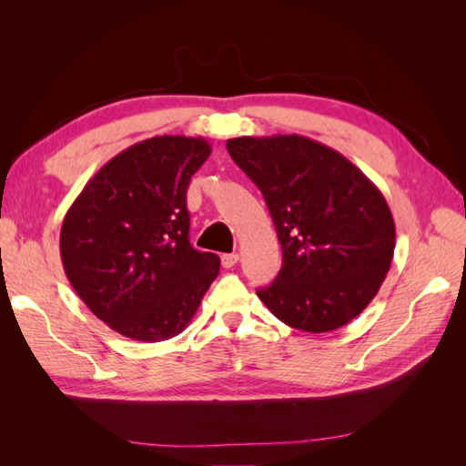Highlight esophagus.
<instances>
[{
    "instance_id": "obj_1",
    "label": "esophagus",
    "mask_w": 466,
    "mask_h": 466,
    "mask_svg": "<svg viewBox=\"0 0 466 466\" xmlns=\"http://www.w3.org/2000/svg\"><path fill=\"white\" fill-rule=\"evenodd\" d=\"M238 262L237 252H228V255H221V266L223 268H233Z\"/></svg>"
}]
</instances>
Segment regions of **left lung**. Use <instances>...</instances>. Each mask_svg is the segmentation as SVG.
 <instances>
[{"mask_svg":"<svg viewBox=\"0 0 466 466\" xmlns=\"http://www.w3.org/2000/svg\"><path fill=\"white\" fill-rule=\"evenodd\" d=\"M231 159L262 192L281 268L260 301L288 327L329 332L371 303L397 231L383 194L360 168L298 134L228 139Z\"/></svg>","mask_w":466,"mask_h":466,"instance_id":"8db88e82","label":"left lung"}]
</instances>
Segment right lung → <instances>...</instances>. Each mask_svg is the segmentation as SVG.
<instances>
[{"label": "right lung", "instance_id": "1", "mask_svg": "<svg viewBox=\"0 0 466 466\" xmlns=\"http://www.w3.org/2000/svg\"><path fill=\"white\" fill-rule=\"evenodd\" d=\"M209 153L204 137L144 139L101 167L67 209L60 255L69 284L126 338L180 334L219 274V257L188 241V182Z\"/></svg>", "mask_w": 466, "mask_h": 466}]
</instances>
